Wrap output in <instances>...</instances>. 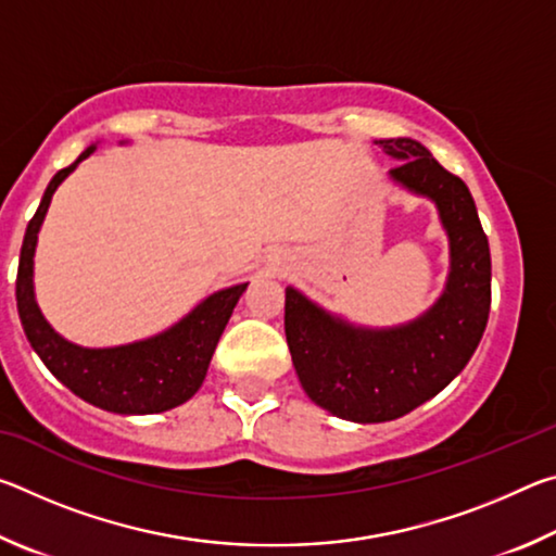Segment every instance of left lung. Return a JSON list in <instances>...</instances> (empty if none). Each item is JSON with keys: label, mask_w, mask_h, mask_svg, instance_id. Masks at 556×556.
<instances>
[{"label": "left lung", "mask_w": 556, "mask_h": 556, "mask_svg": "<svg viewBox=\"0 0 556 556\" xmlns=\"http://www.w3.org/2000/svg\"><path fill=\"white\" fill-rule=\"evenodd\" d=\"M397 159L390 178L437 203L448 235V279L429 312L394 328L331 316L287 287L285 333L304 392L318 407L361 425L390 421L434 397L466 368L491 314V250L468 186L427 147L380 139Z\"/></svg>", "instance_id": "obj_1"}]
</instances>
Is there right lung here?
<instances>
[{
	"mask_svg": "<svg viewBox=\"0 0 556 556\" xmlns=\"http://www.w3.org/2000/svg\"><path fill=\"white\" fill-rule=\"evenodd\" d=\"M92 152L96 147H88L71 166L61 168L51 178L39 211L26 225L16 271L18 318L46 368L80 400L115 414H156L174 409L199 392L215 345L220 341L235 304L248 289V281L215 291L181 321L147 341L115 348H80L55 333L34 296L36 240H39L41 223L55 188Z\"/></svg>",
	"mask_w": 556,
	"mask_h": 556,
	"instance_id": "1",
	"label": "right lung"
}]
</instances>
